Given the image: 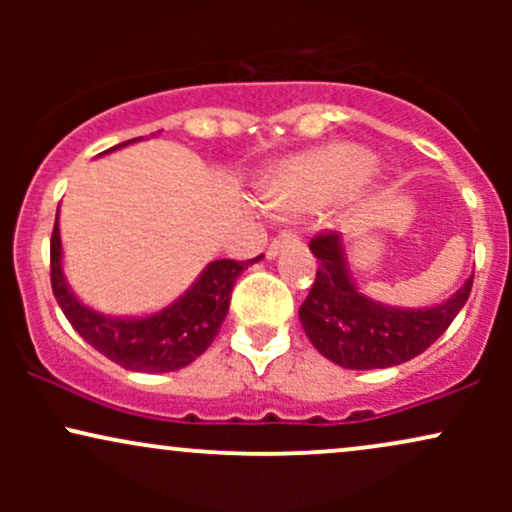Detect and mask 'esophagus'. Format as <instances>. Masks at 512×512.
<instances>
[{
	"mask_svg": "<svg viewBox=\"0 0 512 512\" xmlns=\"http://www.w3.org/2000/svg\"><path fill=\"white\" fill-rule=\"evenodd\" d=\"M293 240H298V236L293 231H281L279 236H276L272 243H269V248H267V257L269 260H272V257H276V252H279L281 248H284L286 243H293Z\"/></svg>",
	"mask_w": 512,
	"mask_h": 512,
	"instance_id": "1",
	"label": "esophagus"
}]
</instances>
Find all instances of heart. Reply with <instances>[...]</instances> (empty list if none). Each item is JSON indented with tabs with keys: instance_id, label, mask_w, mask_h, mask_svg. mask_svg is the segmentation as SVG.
<instances>
[{
	"instance_id": "1",
	"label": "heart",
	"mask_w": 512,
	"mask_h": 512,
	"mask_svg": "<svg viewBox=\"0 0 512 512\" xmlns=\"http://www.w3.org/2000/svg\"><path fill=\"white\" fill-rule=\"evenodd\" d=\"M373 156L361 146L334 144L293 158L267 187L272 207L301 209L346 195L373 173Z\"/></svg>"
}]
</instances>
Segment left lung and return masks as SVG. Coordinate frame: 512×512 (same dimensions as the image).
<instances>
[{"label":"left lung","instance_id":"8db88e82","mask_svg":"<svg viewBox=\"0 0 512 512\" xmlns=\"http://www.w3.org/2000/svg\"><path fill=\"white\" fill-rule=\"evenodd\" d=\"M310 250L320 267L298 317L315 349L342 368H390L424 354L448 330L472 291L474 276H469L448 301L433 308H397L358 291L349 274L342 233L315 236Z\"/></svg>","mask_w":512,"mask_h":512}]
</instances>
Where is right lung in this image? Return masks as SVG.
<instances>
[{
  "label": "right lung",
  "instance_id": "right-lung-1",
  "mask_svg": "<svg viewBox=\"0 0 512 512\" xmlns=\"http://www.w3.org/2000/svg\"><path fill=\"white\" fill-rule=\"evenodd\" d=\"M134 142H142V137L117 144L103 154ZM57 216H60V209H57ZM260 257L248 262H209L195 279V284L158 313L144 317H115L88 308L69 289L62 269L60 221H55L50 240V281L64 317L93 349L127 370L170 373V370L190 366L195 358L209 349V344L221 330V322L226 320L236 279L243 274V269H248V264L257 262Z\"/></svg>",
  "mask_w": 512,
  "mask_h": 512
}]
</instances>
